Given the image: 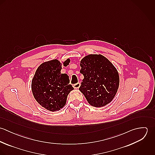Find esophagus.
Returning <instances> with one entry per match:
<instances>
[{
	"instance_id": "esophagus-1",
	"label": "esophagus",
	"mask_w": 155,
	"mask_h": 155,
	"mask_svg": "<svg viewBox=\"0 0 155 155\" xmlns=\"http://www.w3.org/2000/svg\"><path fill=\"white\" fill-rule=\"evenodd\" d=\"M80 86H81V84H80L79 82L76 83V84H75L73 85V87L75 89L79 88L80 87Z\"/></svg>"
}]
</instances>
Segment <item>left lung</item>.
I'll return each mask as SVG.
<instances>
[{
	"label": "left lung",
	"instance_id": "1",
	"mask_svg": "<svg viewBox=\"0 0 155 155\" xmlns=\"http://www.w3.org/2000/svg\"><path fill=\"white\" fill-rule=\"evenodd\" d=\"M80 70L84 78L79 88L89 103L96 107L109 104L119 84L117 70L101 55H88L81 61Z\"/></svg>",
	"mask_w": 155,
	"mask_h": 155
}]
</instances>
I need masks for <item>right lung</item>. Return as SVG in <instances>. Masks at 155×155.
Wrapping results in <instances>:
<instances>
[{"label":"right lung","mask_w":155,"mask_h":155,"mask_svg":"<svg viewBox=\"0 0 155 155\" xmlns=\"http://www.w3.org/2000/svg\"><path fill=\"white\" fill-rule=\"evenodd\" d=\"M68 59L64 63L67 66ZM61 64L57 60L42 63L37 69L31 82L36 100L47 110H59L66 104L67 97L73 89L66 74L61 73Z\"/></svg>","instance_id":"1"}]
</instances>
